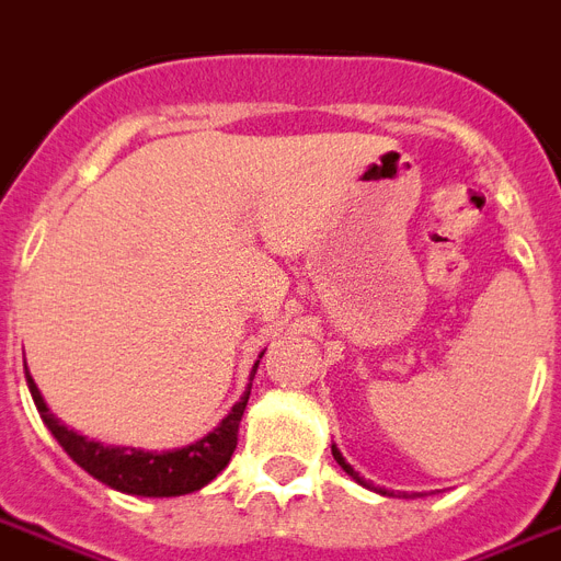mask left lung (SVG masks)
<instances>
[{
    "label": "left lung",
    "mask_w": 561,
    "mask_h": 561,
    "mask_svg": "<svg viewBox=\"0 0 561 561\" xmlns=\"http://www.w3.org/2000/svg\"><path fill=\"white\" fill-rule=\"evenodd\" d=\"M331 455H334V461H336V463H340V467H343V470H345V472H348V476H352V478H354V481H357V484L368 486V490H375V486L368 484L366 478H359V472H354V467H352V463H348V461H345V458H343V453H340V449H336V446H331ZM380 493H383V495H386V490H380ZM412 495H421V493H412Z\"/></svg>",
    "instance_id": "8db88e82"
}]
</instances>
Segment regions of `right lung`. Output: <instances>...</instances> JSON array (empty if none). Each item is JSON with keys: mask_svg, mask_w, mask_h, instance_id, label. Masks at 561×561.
I'll list each match as a JSON object with an SVG mask.
<instances>
[{"mask_svg": "<svg viewBox=\"0 0 561 561\" xmlns=\"http://www.w3.org/2000/svg\"><path fill=\"white\" fill-rule=\"evenodd\" d=\"M25 377H28L36 412L45 421V426L51 430L54 438L59 440V446L71 455V461H77L89 476H94L103 484L115 486L121 493L149 495V499L195 493L225 470L230 458H233L236 444H239V423L250 398V391H244V398L230 409L225 421L218 423L209 435H204L202 440H195L184 449H172V453H144V449H131V446L129 449L126 446H103L98 440H89L71 432L66 423H59L48 412L34 377L28 375V366H25Z\"/></svg>", "mask_w": 561, "mask_h": 561, "instance_id": "right-lung-1", "label": "right lung"}]
</instances>
